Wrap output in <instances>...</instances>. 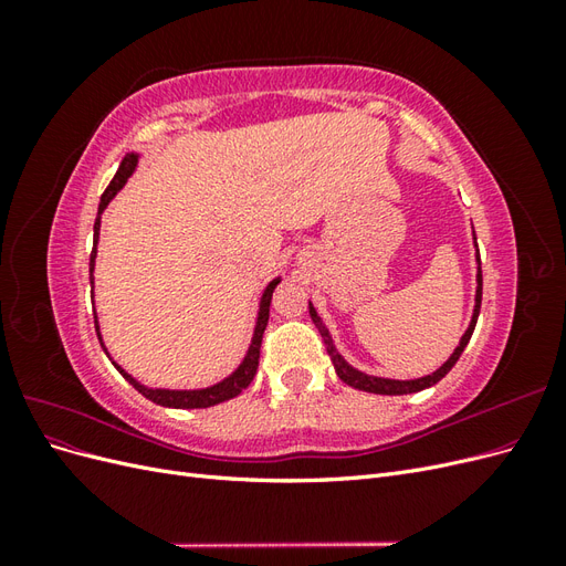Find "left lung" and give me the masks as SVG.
Segmentation results:
<instances>
[{
  "mask_svg": "<svg viewBox=\"0 0 566 566\" xmlns=\"http://www.w3.org/2000/svg\"><path fill=\"white\" fill-rule=\"evenodd\" d=\"M476 283H479V285H476V306H474V316H472V323H470L468 333L462 335L460 345L455 347V352L451 354L449 361L443 364L437 373L427 375V378H420V380H406V382H401V380H382V378H370V375H364V373L354 370L352 366L345 364V358H342V356L335 352L333 342H331V335H328V331H325V325L321 323V318L316 316L312 304H310V314H312V321L316 323V328H318V333H321V337H323V342H325V349H328V354H331V358H333V364H335V370H337V378H339L342 382H347L349 387H356V389L373 391V394H410V391H420V389H424V387H432V385H437L441 378H447V373L455 366V361L460 358L462 349L468 347V342H470V337H472V333H474L476 318H479V310H482V266H479V271H476Z\"/></svg>",
  "mask_w": 566,
  "mask_h": 566,
  "instance_id": "obj_1",
  "label": "left lung"
}]
</instances>
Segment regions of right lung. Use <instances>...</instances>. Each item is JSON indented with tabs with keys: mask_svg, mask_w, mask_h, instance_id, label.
Here are the masks:
<instances>
[{
	"mask_svg": "<svg viewBox=\"0 0 566 566\" xmlns=\"http://www.w3.org/2000/svg\"><path fill=\"white\" fill-rule=\"evenodd\" d=\"M136 158L134 153H129V156H125V160L119 163L117 172L113 177V181L108 184V188L104 191V196H101V202H98V217L94 221V250H92V256H90V281H92V271H94V260H96V241H98V224H101V212L106 210V205L113 200V196L119 191V188L125 186L127 177L134 172L136 167ZM279 285V279L271 281L269 287L264 290L262 295V304H260V316H256V328H254V337H252V347L245 356V361L241 364V368H238L231 378L221 380L219 385L214 387H208V389H196V391H169V389H148L144 385L136 382L132 375H127L123 368L115 366L119 373H123V378L129 380V385L142 391L146 399H150L153 403H160V406H169V408H208V406H214V403H221V401H229L233 397H238L254 378L256 373V366H260V349H262V337H264V331H266V323H269V306H271V295H273V287ZM94 325H96V335H98V323H96V314H94ZM98 342H101V335H98ZM101 347H104V342H101ZM106 349V347H104Z\"/></svg>",
	"mask_w": 566,
	"mask_h": 566,
	"instance_id": "right-lung-1",
	"label": "right lung"
}]
</instances>
